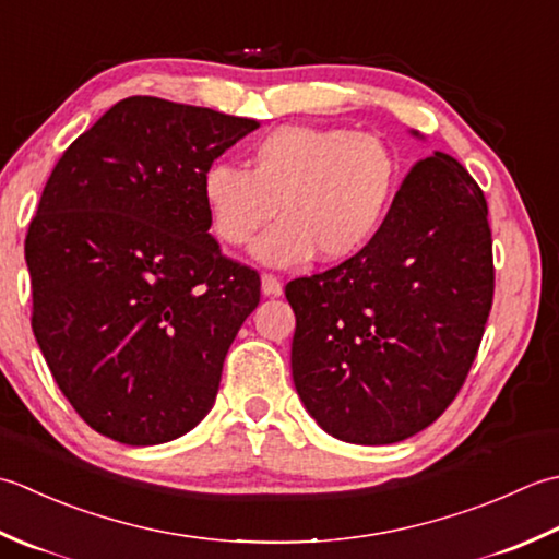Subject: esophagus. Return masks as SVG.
<instances>
[{"instance_id": "esophagus-1", "label": "esophagus", "mask_w": 559, "mask_h": 559, "mask_svg": "<svg viewBox=\"0 0 559 559\" xmlns=\"http://www.w3.org/2000/svg\"><path fill=\"white\" fill-rule=\"evenodd\" d=\"M260 282H263V294L265 296H280L282 294V282H280L277 275H272V272H263Z\"/></svg>"}]
</instances>
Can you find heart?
<instances>
[{
    "label": "heart",
    "mask_w": 559,
    "mask_h": 559,
    "mask_svg": "<svg viewBox=\"0 0 559 559\" xmlns=\"http://www.w3.org/2000/svg\"><path fill=\"white\" fill-rule=\"evenodd\" d=\"M401 162L379 134L282 124L250 150V170L212 164L202 200L212 231L246 246L265 224L282 222L255 243L267 265H294L313 250L340 263L367 248L389 219Z\"/></svg>",
    "instance_id": "b5f03b06"
}]
</instances>
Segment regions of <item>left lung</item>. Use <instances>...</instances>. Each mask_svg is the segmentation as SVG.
I'll return each mask as SVG.
<instances>
[{
  "instance_id": "1",
  "label": "left lung",
  "mask_w": 559,
  "mask_h": 559,
  "mask_svg": "<svg viewBox=\"0 0 559 559\" xmlns=\"http://www.w3.org/2000/svg\"><path fill=\"white\" fill-rule=\"evenodd\" d=\"M284 294L294 385L316 423L364 447L417 435L459 395L492 309L485 192L453 156L419 158L373 241Z\"/></svg>"
}]
</instances>
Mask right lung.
Segmentation results:
<instances>
[{"label":"right lung","instance_id":"obj_1","mask_svg":"<svg viewBox=\"0 0 559 559\" xmlns=\"http://www.w3.org/2000/svg\"><path fill=\"white\" fill-rule=\"evenodd\" d=\"M258 120L130 96L67 146L26 236L36 335L98 435L178 439L210 413L260 275L210 236L202 174Z\"/></svg>","mask_w":559,"mask_h":559}]
</instances>
